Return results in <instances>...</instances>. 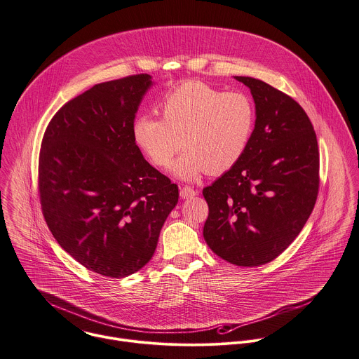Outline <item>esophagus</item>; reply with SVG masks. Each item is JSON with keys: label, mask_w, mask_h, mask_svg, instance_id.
<instances>
[{"label": "esophagus", "mask_w": 359, "mask_h": 359, "mask_svg": "<svg viewBox=\"0 0 359 359\" xmlns=\"http://www.w3.org/2000/svg\"><path fill=\"white\" fill-rule=\"evenodd\" d=\"M197 194V191L196 190H193L191 187H183L182 190H180V197L183 198V200H187V198H193L194 196Z\"/></svg>", "instance_id": "34e87169"}]
</instances>
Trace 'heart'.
I'll return each instance as SVG.
<instances>
[{"label":"heart","instance_id":"obj_1","mask_svg":"<svg viewBox=\"0 0 359 359\" xmlns=\"http://www.w3.org/2000/svg\"><path fill=\"white\" fill-rule=\"evenodd\" d=\"M162 120L141 114L133 121L137 147L156 168L166 169L184 152L173 172L196 180L205 170L221 175L245 155L256 124L253 100L243 92H225L198 81L180 83L159 102Z\"/></svg>","mask_w":359,"mask_h":359}]
</instances>
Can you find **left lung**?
<instances>
[{"instance_id": "obj_1", "label": "left lung", "mask_w": 359, "mask_h": 359, "mask_svg": "<svg viewBox=\"0 0 359 359\" xmlns=\"http://www.w3.org/2000/svg\"><path fill=\"white\" fill-rule=\"evenodd\" d=\"M235 79L253 96L255 131L242 159L203 190L210 208L203 235L217 256L256 267L280 256L312 214L319 148L298 102L260 79Z\"/></svg>"}]
</instances>
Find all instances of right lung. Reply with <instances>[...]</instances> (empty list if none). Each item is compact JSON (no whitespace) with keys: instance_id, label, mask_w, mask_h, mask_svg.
Instances as JSON below:
<instances>
[{"instance_id":"right-lung-1","label":"right lung","mask_w":359,"mask_h":359,"mask_svg":"<svg viewBox=\"0 0 359 359\" xmlns=\"http://www.w3.org/2000/svg\"><path fill=\"white\" fill-rule=\"evenodd\" d=\"M148 74L93 85L48 123L39 156L40 204L58 245L104 277L123 278L154 256L179 187L133 138Z\"/></svg>"}]
</instances>
